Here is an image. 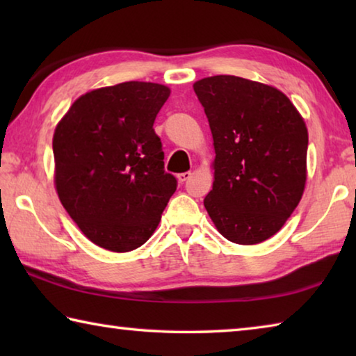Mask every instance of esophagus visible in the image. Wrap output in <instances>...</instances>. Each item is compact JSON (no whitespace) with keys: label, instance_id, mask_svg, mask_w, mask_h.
I'll return each mask as SVG.
<instances>
[{"label":"esophagus","instance_id":"obj_1","mask_svg":"<svg viewBox=\"0 0 356 356\" xmlns=\"http://www.w3.org/2000/svg\"><path fill=\"white\" fill-rule=\"evenodd\" d=\"M190 177H191V172H182V174H179V176H177V180H179V184H184Z\"/></svg>","mask_w":356,"mask_h":356}]
</instances>
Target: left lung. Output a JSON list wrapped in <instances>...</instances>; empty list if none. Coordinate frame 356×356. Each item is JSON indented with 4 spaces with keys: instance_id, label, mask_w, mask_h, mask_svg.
<instances>
[{
    "instance_id": "8db88e82",
    "label": "left lung",
    "mask_w": 356,
    "mask_h": 356,
    "mask_svg": "<svg viewBox=\"0 0 356 356\" xmlns=\"http://www.w3.org/2000/svg\"><path fill=\"white\" fill-rule=\"evenodd\" d=\"M213 138V185L204 207L229 242L275 236L303 196L308 129L284 92L234 75L193 84Z\"/></svg>"
}]
</instances>
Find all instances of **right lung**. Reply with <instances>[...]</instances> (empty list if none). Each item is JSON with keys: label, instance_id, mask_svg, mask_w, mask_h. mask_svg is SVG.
I'll return each mask as SVG.
<instances>
[{"label": "right lung", "instance_id": "right-lung-1", "mask_svg": "<svg viewBox=\"0 0 356 356\" xmlns=\"http://www.w3.org/2000/svg\"><path fill=\"white\" fill-rule=\"evenodd\" d=\"M170 94L146 81L99 88L78 97L56 125L58 197L100 248L127 252L146 243L177 188L154 131Z\"/></svg>", "mask_w": 356, "mask_h": 356}]
</instances>
